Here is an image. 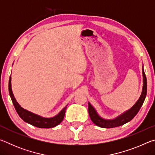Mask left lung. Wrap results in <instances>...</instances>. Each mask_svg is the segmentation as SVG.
Segmentation results:
<instances>
[{
	"instance_id": "1",
	"label": "left lung",
	"mask_w": 155,
	"mask_h": 155,
	"mask_svg": "<svg viewBox=\"0 0 155 155\" xmlns=\"http://www.w3.org/2000/svg\"><path fill=\"white\" fill-rule=\"evenodd\" d=\"M142 74H143V87L142 91L140 96V98L137 100V101L135 103L130 109H128L127 111L122 113L118 116L115 117L111 120L104 119L98 114L95 108L88 103V111L90 114V117L93 122L94 124H95L98 127L101 128H114L117 127H120L123 124H126L128 122H130L133 117H134L138 111H140V108L142 106L144 101H145L146 94H147V80L145 73H144L143 67H142Z\"/></svg>"
}]
</instances>
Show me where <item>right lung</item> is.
Masks as SVG:
<instances>
[{
    "instance_id": "add662e5",
    "label": "right lung",
    "mask_w": 155,
    "mask_h": 155,
    "mask_svg": "<svg viewBox=\"0 0 155 155\" xmlns=\"http://www.w3.org/2000/svg\"><path fill=\"white\" fill-rule=\"evenodd\" d=\"M12 77L10 76L9 80V93L12 103L14 104V107L18 114L25 122L28 123L34 127L38 128H49L54 127L59 124L63 120H64L65 110H66L67 106H65L58 114L56 115L55 116L52 117H44L40 115H37L35 114L28 111L27 109H25L21 107L19 103L16 101V99L15 98L14 94H13L12 89Z\"/></svg>"
}]
</instances>
